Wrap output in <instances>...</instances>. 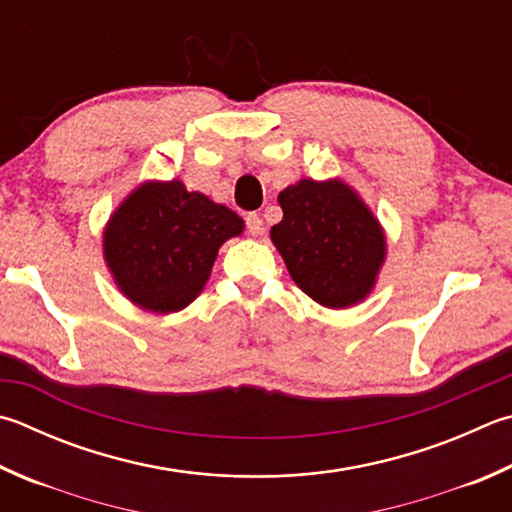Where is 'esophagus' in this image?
<instances>
[{
	"instance_id": "esophagus-1",
	"label": "esophagus",
	"mask_w": 512,
	"mask_h": 512,
	"mask_svg": "<svg viewBox=\"0 0 512 512\" xmlns=\"http://www.w3.org/2000/svg\"><path fill=\"white\" fill-rule=\"evenodd\" d=\"M246 228L253 237H259L264 232V221L259 215H255V212H250V215L246 217Z\"/></svg>"
}]
</instances>
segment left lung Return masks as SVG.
I'll list each match as a JSON object with an SVG mask.
<instances>
[{
    "label": "left lung",
    "mask_w": 512,
    "mask_h": 512,
    "mask_svg": "<svg viewBox=\"0 0 512 512\" xmlns=\"http://www.w3.org/2000/svg\"><path fill=\"white\" fill-rule=\"evenodd\" d=\"M284 217L271 228L293 282L327 309H349L374 291L387 237L342 179H300L277 194Z\"/></svg>",
    "instance_id": "8db88e82"
}]
</instances>
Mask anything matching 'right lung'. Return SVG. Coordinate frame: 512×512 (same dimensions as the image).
I'll use <instances>...</instances> for the list:
<instances>
[{"instance_id":"obj_1","label":"right lung","mask_w":512,"mask_h":512,"mask_svg":"<svg viewBox=\"0 0 512 512\" xmlns=\"http://www.w3.org/2000/svg\"><path fill=\"white\" fill-rule=\"evenodd\" d=\"M244 219L183 181H143L102 230V257L116 288L138 309L176 313L197 300L219 248Z\"/></svg>"}]
</instances>
